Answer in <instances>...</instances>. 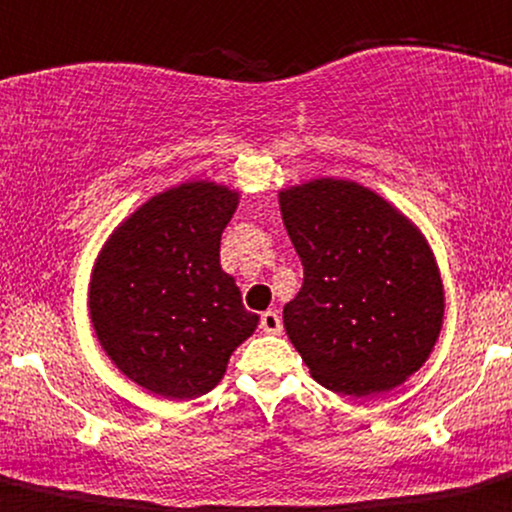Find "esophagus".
<instances>
[{"mask_svg": "<svg viewBox=\"0 0 512 512\" xmlns=\"http://www.w3.org/2000/svg\"><path fill=\"white\" fill-rule=\"evenodd\" d=\"M260 326L265 333H282V319H279L277 311H265L260 316Z\"/></svg>", "mask_w": 512, "mask_h": 512, "instance_id": "obj_1", "label": "esophagus"}]
</instances>
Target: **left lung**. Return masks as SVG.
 Here are the masks:
<instances>
[{"instance_id":"obj_1","label":"left lung","mask_w":512,"mask_h":512,"mask_svg":"<svg viewBox=\"0 0 512 512\" xmlns=\"http://www.w3.org/2000/svg\"><path fill=\"white\" fill-rule=\"evenodd\" d=\"M304 284L284 306L289 341L328 390L397 387L432 353L444 289L427 240L370 188L319 179L279 193Z\"/></svg>"}]
</instances>
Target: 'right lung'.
I'll return each instance as SVG.
<instances>
[{"label": "right lung", "instance_id": "add662e5", "mask_svg": "<svg viewBox=\"0 0 512 512\" xmlns=\"http://www.w3.org/2000/svg\"><path fill=\"white\" fill-rule=\"evenodd\" d=\"M238 193L193 181L134 211L102 247L90 279V319L112 363L169 400L206 395L257 314L220 270V235Z\"/></svg>", "mask_w": 512, "mask_h": 512}]
</instances>
